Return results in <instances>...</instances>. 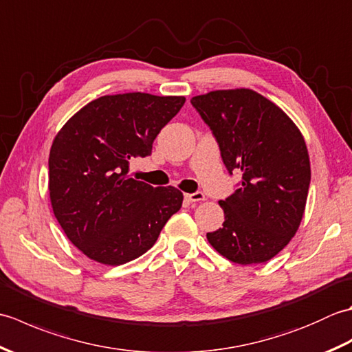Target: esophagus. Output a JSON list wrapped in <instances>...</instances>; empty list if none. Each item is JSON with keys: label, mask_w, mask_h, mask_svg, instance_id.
<instances>
[{"label": "esophagus", "mask_w": 352, "mask_h": 352, "mask_svg": "<svg viewBox=\"0 0 352 352\" xmlns=\"http://www.w3.org/2000/svg\"><path fill=\"white\" fill-rule=\"evenodd\" d=\"M184 198L189 201V203H199V201H204L206 195L203 192H193V193H186Z\"/></svg>", "instance_id": "esophagus-1"}]
</instances>
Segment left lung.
I'll return each instance as SVG.
<instances>
[{"instance_id":"8db88e82","label":"left lung","mask_w":352,"mask_h":352,"mask_svg":"<svg viewBox=\"0 0 352 352\" xmlns=\"http://www.w3.org/2000/svg\"><path fill=\"white\" fill-rule=\"evenodd\" d=\"M230 174L242 172L219 206L226 221L207 233L221 256L239 265L265 263L300 227L310 186V159L301 131L284 111L251 89L193 96Z\"/></svg>"}]
</instances>
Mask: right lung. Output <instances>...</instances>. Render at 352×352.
<instances>
[{"label": "right lung", "instance_id": "right-lung-1", "mask_svg": "<svg viewBox=\"0 0 352 352\" xmlns=\"http://www.w3.org/2000/svg\"><path fill=\"white\" fill-rule=\"evenodd\" d=\"M184 96L106 95L78 110L52 142L50 198L77 248L98 263L119 266L155 243L183 204V193L129 178V164L153 151L157 134Z\"/></svg>", "mask_w": 352, "mask_h": 352}]
</instances>
